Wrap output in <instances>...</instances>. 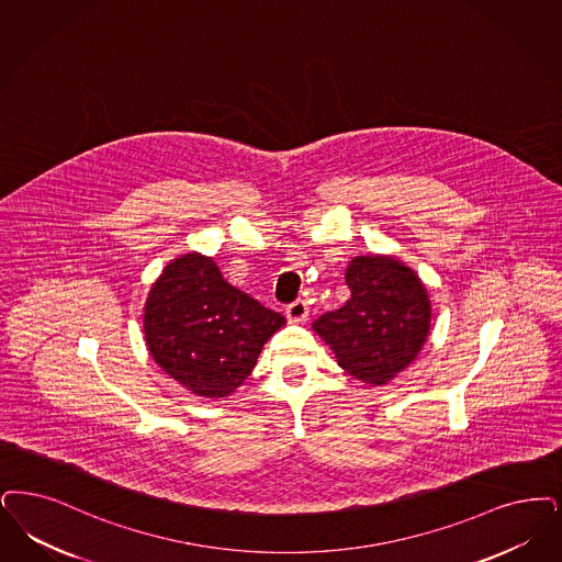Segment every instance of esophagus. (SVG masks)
<instances>
[{"label": "esophagus", "instance_id": "34e87169", "mask_svg": "<svg viewBox=\"0 0 562 562\" xmlns=\"http://www.w3.org/2000/svg\"><path fill=\"white\" fill-rule=\"evenodd\" d=\"M307 315H310V307H307V303L303 299L292 301L291 305L286 307V317H289V322H294V324L305 322Z\"/></svg>", "mask_w": 562, "mask_h": 562}]
</instances>
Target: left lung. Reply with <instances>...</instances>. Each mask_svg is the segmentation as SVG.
<instances>
[{
  "label": "left lung",
  "instance_id": "1",
  "mask_svg": "<svg viewBox=\"0 0 562 562\" xmlns=\"http://www.w3.org/2000/svg\"><path fill=\"white\" fill-rule=\"evenodd\" d=\"M345 282L349 301L319 315L314 330L338 366L368 384H386L416 360L427 340L430 303L420 278L393 257H356Z\"/></svg>",
  "mask_w": 562,
  "mask_h": 562
}]
</instances>
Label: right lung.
<instances>
[{"label": "right lung", "instance_id": "right-lung-1", "mask_svg": "<svg viewBox=\"0 0 562 562\" xmlns=\"http://www.w3.org/2000/svg\"><path fill=\"white\" fill-rule=\"evenodd\" d=\"M286 317L227 284L211 257L188 252L160 273L144 335L158 366L201 397H225L252 372Z\"/></svg>", "mask_w": 562, "mask_h": 562}]
</instances>
